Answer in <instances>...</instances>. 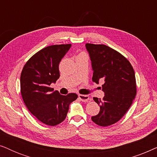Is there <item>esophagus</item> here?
I'll return each instance as SVG.
<instances>
[{
	"label": "esophagus",
	"mask_w": 157,
	"mask_h": 157,
	"mask_svg": "<svg viewBox=\"0 0 157 157\" xmlns=\"http://www.w3.org/2000/svg\"><path fill=\"white\" fill-rule=\"evenodd\" d=\"M78 98L81 101L83 102H87L90 100V97L88 95H83V94H79Z\"/></svg>",
	"instance_id": "obj_1"
}]
</instances>
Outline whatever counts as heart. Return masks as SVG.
I'll list each match as a JSON object with an SVG mask.
<instances>
[{"instance_id":"b5f03b06","label":"heart","mask_w":157,"mask_h":157,"mask_svg":"<svg viewBox=\"0 0 157 157\" xmlns=\"http://www.w3.org/2000/svg\"><path fill=\"white\" fill-rule=\"evenodd\" d=\"M82 54H84V53H81V54H80V55H82Z\"/></svg>"}]
</instances>
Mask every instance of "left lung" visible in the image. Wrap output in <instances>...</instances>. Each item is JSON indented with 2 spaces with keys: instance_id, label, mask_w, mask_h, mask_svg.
<instances>
[{
  "instance_id": "1",
  "label": "left lung",
  "mask_w": 157,
  "mask_h": 157,
  "mask_svg": "<svg viewBox=\"0 0 157 157\" xmlns=\"http://www.w3.org/2000/svg\"><path fill=\"white\" fill-rule=\"evenodd\" d=\"M94 74L92 81H104L103 99L94 97L100 106L92 121L100 126L119 121L130 108L136 94L134 68L127 59L114 49L103 44H86Z\"/></svg>"
}]
</instances>
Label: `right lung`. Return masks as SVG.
Returning a JSON list of instances; mask_svg holds the SVG:
<instances>
[{"label":"right lung","instance_id":"obj_1","mask_svg":"<svg viewBox=\"0 0 157 157\" xmlns=\"http://www.w3.org/2000/svg\"><path fill=\"white\" fill-rule=\"evenodd\" d=\"M71 44L52 45L31 57L21 74V93L29 111L46 125L54 126L65 120L69 104L78 98L71 93L61 95L50 87L60 76V61Z\"/></svg>","mask_w":157,"mask_h":157}]
</instances>
